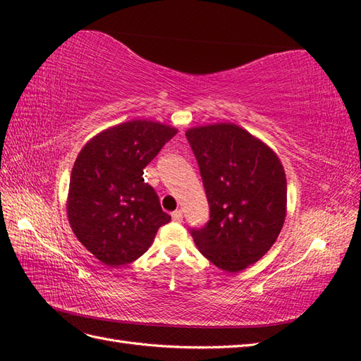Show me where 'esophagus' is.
Segmentation results:
<instances>
[{
	"label": "esophagus",
	"mask_w": 361,
	"mask_h": 361,
	"mask_svg": "<svg viewBox=\"0 0 361 361\" xmlns=\"http://www.w3.org/2000/svg\"><path fill=\"white\" fill-rule=\"evenodd\" d=\"M172 220L176 221V224H180V221L183 220V211L181 209H176L172 212Z\"/></svg>",
	"instance_id": "1"
}]
</instances>
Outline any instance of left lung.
<instances>
[{
    "mask_svg": "<svg viewBox=\"0 0 361 361\" xmlns=\"http://www.w3.org/2000/svg\"><path fill=\"white\" fill-rule=\"evenodd\" d=\"M209 220L189 233L202 255L229 273L257 262L286 220L287 180L279 158L235 124L190 128Z\"/></svg>",
    "mask_w": 361,
    "mask_h": 361,
    "instance_id": "left-lung-1",
    "label": "left lung"
}]
</instances>
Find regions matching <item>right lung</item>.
Wrapping results in <instances>:
<instances>
[{
    "instance_id": "1",
    "label": "right lung",
    "mask_w": 361,
    "mask_h": 361,
    "mask_svg": "<svg viewBox=\"0 0 361 361\" xmlns=\"http://www.w3.org/2000/svg\"><path fill=\"white\" fill-rule=\"evenodd\" d=\"M175 135L158 122L130 121L94 136L75 159L68 220L79 242L105 265L141 257L159 226L171 221L142 173Z\"/></svg>"
}]
</instances>
